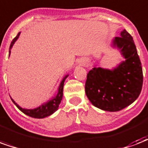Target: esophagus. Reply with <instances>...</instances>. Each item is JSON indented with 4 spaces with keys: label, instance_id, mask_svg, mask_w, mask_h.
<instances>
[{
    "label": "esophagus",
    "instance_id": "esophagus-1",
    "mask_svg": "<svg viewBox=\"0 0 148 148\" xmlns=\"http://www.w3.org/2000/svg\"><path fill=\"white\" fill-rule=\"evenodd\" d=\"M82 65H83V66H84V65H85V63H84V61H83V62H82Z\"/></svg>",
    "mask_w": 148,
    "mask_h": 148
}]
</instances>
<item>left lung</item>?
I'll list each match as a JSON object with an SVG mask.
<instances>
[{"mask_svg": "<svg viewBox=\"0 0 148 148\" xmlns=\"http://www.w3.org/2000/svg\"><path fill=\"white\" fill-rule=\"evenodd\" d=\"M125 60L113 69L94 66L87 74L85 93L89 101L104 111L117 112L132 104L143 85L141 63L133 37L125 29L112 39Z\"/></svg>", "mask_w": 148, "mask_h": 148, "instance_id": "8db88e82", "label": "left lung"}]
</instances>
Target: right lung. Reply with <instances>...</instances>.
<instances>
[{"instance_id":"right-lung-1","label":"right lung","mask_w":148,"mask_h":148,"mask_svg":"<svg viewBox=\"0 0 148 148\" xmlns=\"http://www.w3.org/2000/svg\"><path fill=\"white\" fill-rule=\"evenodd\" d=\"M20 33L21 32H18V35L16 36V37L11 42V45H10V48H9V56L11 54V48L14 46V42L17 41V39H18ZM69 75L66 74V75H65L63 77L62 81L60 83L59 87L57 88V93L56 94V95L53 97L51 99H49V101H47V102L42 104L40 106L37 107V108H35V109H23V108H21L20 106L17 104L16 102L11 98V101H13V103L18 107V109L19 110H21L23 113H25L27 116H29L32 117V118H36V119H42V118H45V117L49 116L52 115L53 113H54L58 109V108H59V105L60 104L62 98H63V91H64V82H65V80H66V78Z\"/></svg>"}]
</instances>
